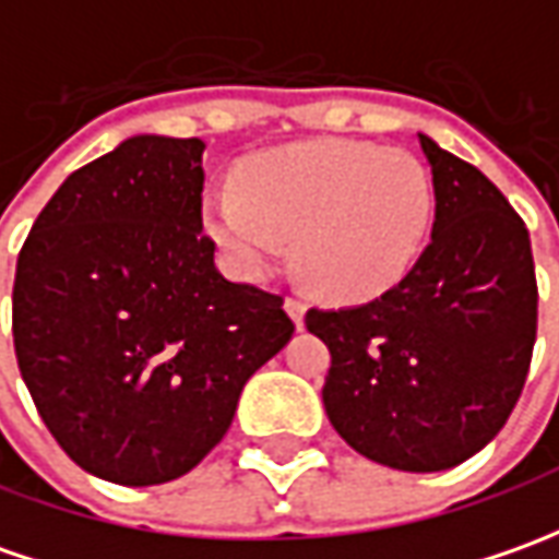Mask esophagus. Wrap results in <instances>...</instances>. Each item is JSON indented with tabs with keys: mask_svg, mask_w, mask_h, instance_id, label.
I'll return each mask as SVG.
<instances>
[{
	"mask_svg": "<svg viewBox=\"0 0 559 559\" xmlns=\"http://www.w3.org/2000/svg\"><path fill=\"white\" fill-rule=\"evenodd\" d=\"M284 309H287V314L294 318L296 328H302V321H306V309H309V306H306L299 296H287V299H284Z\"/></svg>",
	"mask_w": 559,
	"mask_h": 559,
	"instance_id": "obj_1",
	"label": "esophagus"
}]
</instances>
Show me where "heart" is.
I'll return each mask as SVG.
<instances>
[{
	"label": "heart",
	"mask_w": 559,
	"mask_h": 559,
	"mask_svg": "<svg viewBox=\"0 0 559 559\" xmlns=\"http://www.w3.org/2000/svg\"><path fill=\"white\" fill-rule=\"evenodd\" d=\"M435 223L431 174L416 155L360 140H309L257 155L241 189L216 186L207 231L235 272L260 278L296 238V265L345 302L407 278Z\"/></svg>",
	"instance_id": "heart-1"
}]
</instances>
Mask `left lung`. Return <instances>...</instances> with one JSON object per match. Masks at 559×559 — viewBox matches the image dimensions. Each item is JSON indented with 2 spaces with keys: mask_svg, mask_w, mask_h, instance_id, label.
<instances>
[{
  "mask_svg": "<svg viewBox=\"0 0 559 559\" xmlns=\"http://www.w3.org/2000/svg\"><path fill=\"white\" fill-rule=\"evenodd\" d=\"M435 183L431 245L397 287L309 309L330 348L324 409L340 438L397 471L480 453L518 404L535 343L530 231L480 170L419 134Z\"/></svg>",
  "mask_w": 559,
  "mask_h": 559,
  "instance_id": "8db88e82",
  "label": "left lung"
}]
</instances>
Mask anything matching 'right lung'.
Masks as SVG:
<instances>
[{
	"label": "right lung",
	"mask_w": 559,
	"mask_h": 559,
	"mask_svg": "<svg viewBox=\"0 0 559 559\" xmlns=\"http://www.w3.org/2000/svg\"><path fill=\"white\" fill-rule=\"evenodd\" d=\"M199 136L136 134L70 174L14 275V352L79 468L124 487L192 471L250 376L294 336L284 299L229 281L201 229Z\"/></svg>",
	"instance_id": "add662e5"
}]
</instances>
